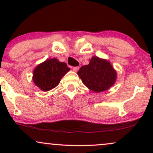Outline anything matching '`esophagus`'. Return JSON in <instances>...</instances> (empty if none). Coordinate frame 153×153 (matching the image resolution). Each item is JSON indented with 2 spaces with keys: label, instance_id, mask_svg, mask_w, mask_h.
Returning <instances> with one entry per match:
<instances>
[{
  "label": "esophagus",
  "instance_id": "esophagus-1",
  "mask_svg": "<svg viewBox=\"0 0 153 153\" xmlns=\"http://www.w3.org/2000/svg\"><path fill=\"white\" fill-rule=\"evenodd\" d=\"M78 70H79L78 67H73V71L75 72V73H76V72H78Z\"/></svg>",
  "mask_w": 153,
  "mask_h": 153
}]
</instances>
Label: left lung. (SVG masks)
Returning a JSON list of instances; mask_svg holds the SVG:
<instances>
[{
    "label": "left lung",
    "instance_id": "1",
    "mask_svg": "<svg viewBox=\"0 0 153 153\" xmlns=\"http://www.w3.org/2000/svg\"><path fill=\"white\" fill-rule=\"evenodd\" d=\"M78 75L84 85L96 93L108 90L117 78V71L109 61L96 56L90 59L88 65L80 68Z\"/></svg>",
    "mask_w": 153,
    "mask_h": 153
}]
</instances>
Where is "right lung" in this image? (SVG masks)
I'll return each mask as SVG.
<instances>
[{
    "label": "right lung",
    "mask_w": 153,
    "mask_h": 153,
    "mask_svg": "<svg viewBox=\"0 0 153 153\" xmlns=\"http://www.w3.org/2000/svg\"><path fill=\"white\" fill-rule=\"evenodd\" d=\"M70 70L65 62H59L56 58L47 59L35 68L33 81L42 91H49L58 85Z\"/></svg>",
    "instance_id": "1"
}]
</instances>
